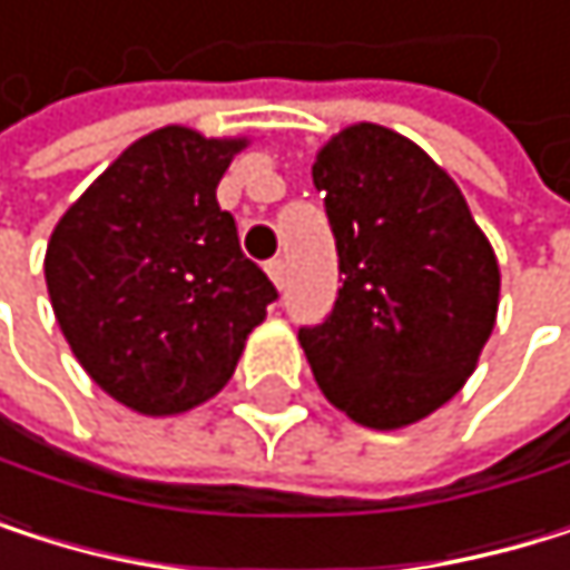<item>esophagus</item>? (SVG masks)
<instances>
[{
	"label": "esophagus",
	"mask_w": 570,
	"mask_h": 570,
	"mask_svg": "<svg viewBox=\"0 0 570 570\" xmlns=\"http://www.w3.org/2000/svg\"><path fill=\"white\" fill-rule=\"evenodd\" d=\"M265 272H268V278H272L278 288L285 285V262H282V258H272V262L265 265Z\"/></svg>",
	"instance_id": "1"
}]
</instances>
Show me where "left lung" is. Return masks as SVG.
Returning a JSON list of instances; mask_svg holds the SVG:
<instances>
[{
	"label": "left lung",
	"instance_id": "8db88e82",
	"mask_svg": "<svg viewBox=\"0 0 570 570\" xmlns=\"http://www.w3.org/2000/svg\"><path fill=\"white\" fill-rule=\"evenodd\" d=\"M343 288L298 330L330 404L394 432L452 401L497 326L500 265L455 179L411 138L360 121L312 163Z\"/></svg>",
	"mask_w": 570,
	"mask_h": 570
}]
</instances>
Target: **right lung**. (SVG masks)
Here are the masks:
<instances>
[{"instance_id":"obj_1","label":"right lung","mask_w":570,"mask_h":570,"mask_svg":"<svg viewBox=\"0 0 570 570\" xmlns=\"http://www.w3.org/2000/svg\"><path fill=\"white\" fill-rule=\"evenodd\" d=\"M244 146L156 128L50 234L43 272L60 333L91 381L138 414H183L220 394L278 298L217 204Z\"/></svg>"}]
</instances>
